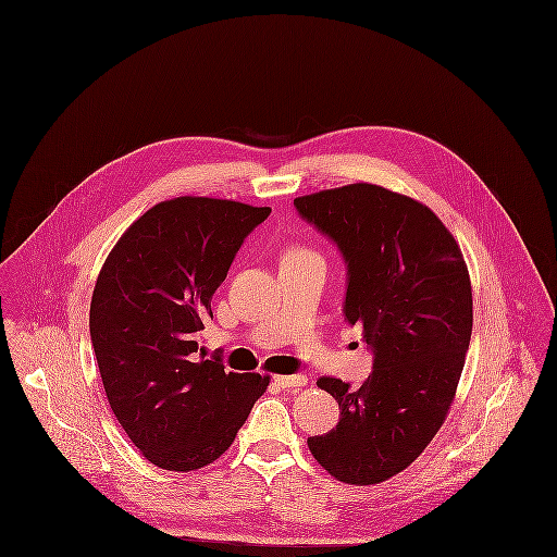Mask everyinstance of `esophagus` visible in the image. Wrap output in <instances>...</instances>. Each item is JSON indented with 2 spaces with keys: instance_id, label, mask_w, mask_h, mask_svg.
I'll list each match as a JSON object with an SVG mask.
<instances>
[{
  "instance_id": "1",
  "label": "esophagus",
  "mask_w": 557,
  "mask_h": 557,
  "mask_svg": "<svg viewBox=\"0 0 557 557\" xmlns=\"http://www.w3.org/2000/svg\"><path fill=\"white\" fill-rule=\"evenodd\" d=\"M273 381L282 389H297V387L308 385V376H304V374H277V376H273Z\"/></svg>"
}]
</instances>
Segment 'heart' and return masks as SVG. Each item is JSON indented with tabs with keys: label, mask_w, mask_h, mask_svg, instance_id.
<instances>
[{
	"label": "heart",
	"mask_w": 557,
	"mask_h": 557,
	"mask_svg": "<svg viewBox=\"0 0 557 557\" xmlns=\"http://www.w3.org/2000/svg\"><path fill=\"white\" fill-rule=\"evenodd\" d=\"M286 258H319V253L306 245H295L286 251Z\"/></svg>",
	"instance_id": "obj_1"
}]
</instances>
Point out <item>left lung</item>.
I'll return each mask as SVG.
<instances>
[{"label": "left lung", "instance_id": "left-lung-1", "mask_svg": "<svg viewBox=\"0 0 557 557\" xmlns=\"http://www.w3.org/2000/svg\"><path fill=\"white\" fill-rule=\"evenodd\" d=\"M295 207L339 247L344 317L374 350L357 389L317 381L337 400L339 422L308 447L339 482L379 484L426 449L451 407L473 325L469 271L444 222L409 196L352 183Z\"/></svg>", "mask_w": 557, "mask_h": 557}]
</instances>
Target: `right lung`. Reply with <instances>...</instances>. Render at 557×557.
<instances>
[{"instance_id":"1","label":"right lung","mask_w":557,"mask_h":557,"mask_svg":"<svg viewBox=\"0 0 557 557\" xmlns=\"http://www.w3.org/2000/svg\"><path fill=\"white\" fill-rule=\"evenodd\" d=\"M269 207L183 196L126 227L95 284L90 337L113 416L157 467L196 471L232 445L269 374L198 355L211 299Z\"/></svg>"}]
</instances>
